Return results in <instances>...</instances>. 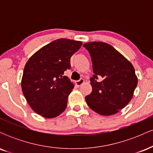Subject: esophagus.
<instances>
[{"instance_id":"34e87169","label":"esophagus","mask_w":153,"mask_h":153,"mask_svg":"<svg viewBox=\"0 0 153 153\" xmlns=\"http://www.w3.org/2000/svg\"><path fill=\"white\" fill-rule=\"evenodd\" d=\"M83 82H84V80H83V79L81 78V79H80L79 80H77V81H75V85H77V86H80V85L83 84Z\"/></svg>"}]
</instances>
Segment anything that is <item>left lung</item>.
I'll list each match as a JSON object with an SVG mask.
<instances>
[{
    "mask_svg": "<svg viewBox=\"0 0 153 153\" xmlns=\"http://www.w3.org/2000/svg\"><path fill=\"white\" fill-rule=\"evenodd\" d=\"M83 47L90 54L94 73L90 79L92 92L85 97L88 106L101 115L115 114L133 97L137 85L134 67L107 43L91 42Z\"/></svg>",
    "mask_w": 153,
    "mask_h": 153,
    "instance_id": "8db88e82",
    "label": "left lung"
}]
</instances>
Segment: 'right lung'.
<instances>
[{"label": "right lung", "instance_id": "obj_1", "mask_svg": "<svg viewBox=\"0 0 153 153\" xmlns=\"http://www.w3.org/2000/svg\"><path fill=\"white\" fill-rule=\"evenodd\" d=\"M82 42L59 39L42 47L26 62L22 79L24 97L31 108L45 118L64 111L74 85L64 72Z\"/></svg>", "mask_w": 153, "mask_h": 153}]
</instances>
